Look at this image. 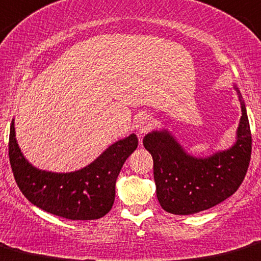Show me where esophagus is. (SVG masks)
Instances as JSON below:
<instances>
[{
  "mask_svg": "<svg viewBox=\"0 0 261 261\" xmlns=\"http://www.w3.org/2000/svg\"><path fill=\"white\" fill-rule=\"evenodd\" d=\"M151 122H152V120H151V116H150V115L141 114L136 117L135 130H136V134H138L139 138H142V135L149 131L150 126H151Z\"/></svg>",
  "mask_w": 261,
  "mask_h": 261,
  "instance_id": "obj_1",
  "label": "esophagus"
}]
</instances>
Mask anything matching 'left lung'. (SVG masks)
I'll list each match as a JSON object with an SVG mask.
<instances>
[{
	"instance_id": "1",
	"label": "left lung",
	"mask_w": 261,
	"mask_h": 261,
	"mask_svg": "<svg viewBox=\"0 0 261 261\" xmlns=\"http://www.w3.org/2000/svg\"><path fill=\"white\" fill-rule=\"evenodd\" d=\"M241 117L237 142L207 158H195L184 150L167 130L144 138L152 156L156 196L161 207L175 215H191L220 204L239 189L251 156V133L245 103L237 86Z\"/></svg>"
}]
</instances>
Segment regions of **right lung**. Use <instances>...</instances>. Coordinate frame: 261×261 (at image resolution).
<instances>
[{"mask_svg": "<svg viewBox=\"0 0 261 261\" xmlns=\"http://www.w3.org/2000/svg\"><path fill=\"white\" fill-rule=\"evenodd\" d=\"M138 144L136 135L131 134L109 146L81 170L45 171L30 164L21 152L12 120L8 155L16 184L30 202L68 220H95L111 210L120 170Z\"/></svg>", "mask_w": 261, "mask_h": 261, "instance_id": "obj_1", "label": "right lung"}]
</instances>
